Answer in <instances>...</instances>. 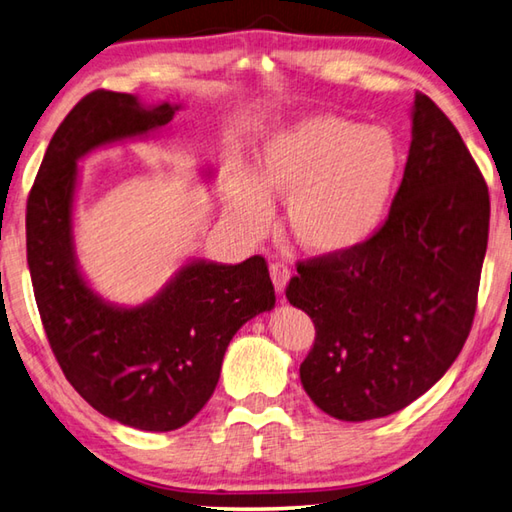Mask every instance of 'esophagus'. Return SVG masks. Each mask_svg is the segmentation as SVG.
<instances>
[{
    "instance_id": "esophagus-1",
    "label": "esophagus",
    "mask_w": 512,
    "mask_h": 512,
    "mask_svg": "<svg viewBox=\"0 0 512 512\" xmlns=\"http://www.w3.org/2000/svg\"><path fill=\"white\" fill-rule=\"evenodd\" d=\"M269 274H272V281H274V287H276V294H283L285 287L289 283V269L287 265L283 263H274L272 267H269Z\"/></svg>"
}]
</instances>
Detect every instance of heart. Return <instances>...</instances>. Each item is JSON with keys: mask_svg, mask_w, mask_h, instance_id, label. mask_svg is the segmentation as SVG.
Returning a JSON list of instances; mask_svg holds the SVG:
<instances>
[{"mask_svg": "<svg viewBox=\"0 0 512 512\" xmlns=\"http://www.w3.org/2000/svg\"><path fill=\"white\" fill-rule=\"evenodd\" d=\"M401 147L390 131L334 113H310L258 144L252 173L227 176L225 209L260 234L269 198H289V231L305 252L343 256L363 247L388 216L401 176Z\"/></svg>", "mask_w": 512, "mask_h": 512, "instance_id": "obj_1", "label": "heart"}]
</instances>
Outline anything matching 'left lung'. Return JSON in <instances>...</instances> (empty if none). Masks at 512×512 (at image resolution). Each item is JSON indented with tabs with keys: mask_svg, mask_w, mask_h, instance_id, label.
<instances>
[{
	"mask_svg": "<svg viewBox=\"0 0 512 512\" xmlns=\"http://www.w3.org/2000/svg\"><path fill=\"white\" fill-rule=\"evenodd\" d=\"M486 180L446 113L414 95L390 216L343 256L298 263L285 296L314 321L301 383L325 414L370 421L435 385L464 347L488 247Z\"/></svg>",
	"mask_w": 512,
	"mask_h": 512,
	"instance_id": "1",
	"label": "left lung"
}]
</instances>
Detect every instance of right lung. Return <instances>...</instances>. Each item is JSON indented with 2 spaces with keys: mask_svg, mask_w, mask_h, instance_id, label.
I'll list each match as a JSON object with an SVG mask.
<instances>
[{
  "mask_svg": "<svg viewBox=\"0 0 512 512\" xmlns=\"http://www.w3.org/2000/svg\"><path fill=\"white\" fill-rule=\"evenodd\" d=\"M178 109L131 93H89L55 131L26 205L35 301L64 376L104 417L149 432L196 417L216 390L229 341L276 303L263 256L238 265L189 260L136 307L104 301L84 281L73 238L77 162L106 144L149 138Z\"/></svg>",
  "mask_w": 512,
  "mask_h": 512,
  "instance_id": "obj_1",
  "label": "right lung"
}]
</instances>
